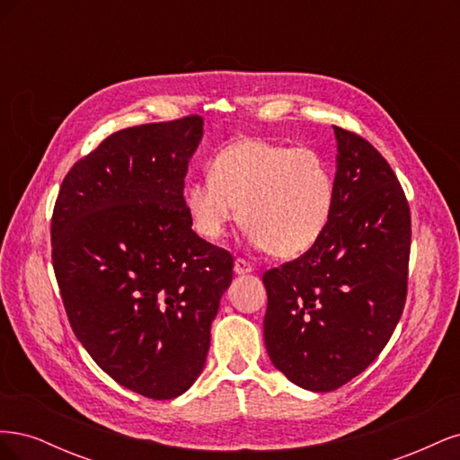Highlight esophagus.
I'll use <instances>...</instances> for the list:
<instances>
[{
	"label": "esophagus",
	"instance_id": "1",
	"mask_svg": "<svg viewBox=\"0 0 460 460\" xmlns=\"http://www.w3.org/2000/svg\"><path fill=\"white\" fill-rule=\"evenodd\" d=\"M234 272L238 274V276H245V274H249V272H253V267H252V264H249L245 259H235V262H234Z\"/></svg>",
	"mask_w": 460,
	"mask_h": 460
}]
</instances>
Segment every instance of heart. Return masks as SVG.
I'll return each mask as SVG.
<instances>
[{
    "mask_svg": "<svg viewBox=\"0 0 460 460\" xmlns=\"http://www.w3.org/2000/svg\"><path fill=\"white\" fill-rule=\"evenodd\" d=\"M208 174L191 182L184 196L191 228L207 242H220L242 215L257 247L294 259L330 226L336 182L326 161L309 147L242 137L217 153Z\"/></svg>",
    "mask_w": 460,
    "mask_h": 460,
    "instance_id": "1",
    "label": "heart"
}]
</instances>
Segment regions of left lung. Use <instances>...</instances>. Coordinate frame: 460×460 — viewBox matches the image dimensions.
<instances>
[{
    "instance_id": "1",
    "label": "left lung",
    "mask_w": 460,
    "mask_h": 460,
    "mask_svg": "<svg viewBox=\"0 0 460 460\" xmlns=\"http://www.w3.org/2000/svg\"><path fill=\"white\" fill-rule=\"evenodd\" d=\"M336 207L320 242L264 272V345L272 365L309 392H333L380 355L407 299L411 213L378 151L333 127Z\"/></svg>"
}]
</instances>
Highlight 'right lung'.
I'll return each instance as SVG.
<instances>
[{
    "label": "right lung",
    "mask_w": 460,
    "mask_h": 460,
    "mask_svg": "<svg viewBox=\"0 0 460 460\" xmlns=\"http://www.w3.org/2000/svg\"><path fill=\"white\" fill-rule=\"evenodd\" d=\"M198 115L111 134L65 176L51 259L68 323L102 370L149 399L188 392L205 367L234 259L191 230Z\"/></svg>",
    "instance_id": "1"
}]
</instances>
